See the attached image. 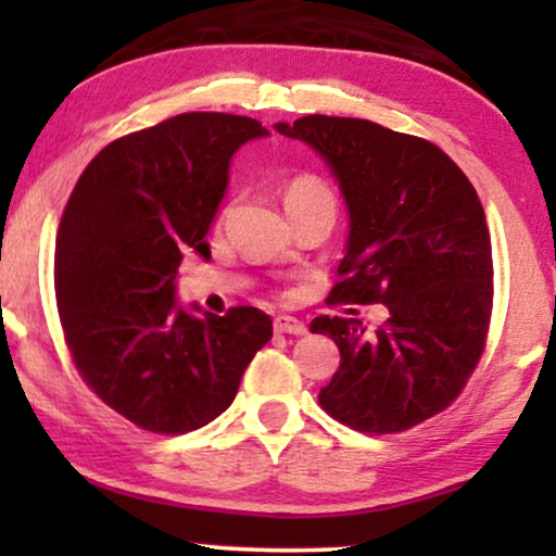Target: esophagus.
Instances as JSON below:
<instances>
[{
	"instance_id": "esophagus-1",
	"label": "esophagus",
	"mask_w": 556,
	"mask_h": 556,
	"mask_svg": "<svg viewBox=\"0 0 556 556\" xmlns=\"http://www.w3.org/2000/svg\"><path fill=\"white\" fill-rule=\"evenodd\" d=\"M274 331H279V334L303 337L305 331H308V327H305V324L295 316H277L274 318Z\"/></svg>"
}]
</instances>
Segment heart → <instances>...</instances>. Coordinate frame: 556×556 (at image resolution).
Listing matches in <instances>:
<instances>
[{
	"instance_id": "obj_1",
	"label": "heart",
	"mask_w": 556,
	"mask_h": 556,
	"mask_svg": "<svg viewBox=\"0 0 556 556\" xmlns=\"http://www.w3.org/2000/svg\"><path fill=\"white\" fill-rule=\"evenodd\" d=\"M334 203V195H331L329 185L324 180H318L314 175H303L295 177L290 185L285 188V206L295 208V206H305V203Z\"/></svg>"
}]
</instances>
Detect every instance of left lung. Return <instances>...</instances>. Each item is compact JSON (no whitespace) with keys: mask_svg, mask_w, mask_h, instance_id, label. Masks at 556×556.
I'll return each instance as SVG.
<instances>
[{"mask_svg":"<svg viewBox=\"0 0 556 556\" xmlns=\"http://www.w3.org/2000/svg\"><path fill=\"white\" fill-rule=\"evenodd\" d=\"M327 162L350 216L329 303H384V327L318 316L340 348L318 402L363 433H394L442 413L473 374L491 318V238L463 169L429 140L368 119L311 114L277 123Z\"/></svg>","mask_w":556,"mask_h":556,"instance_id":"obj_1","label":"left lung"}]
</instances>
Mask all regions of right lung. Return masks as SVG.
<instances>
[{
    "instance_id": "right-lung-1",
    "label": "right lung",
    "mask_w": 556,
    "mask_h": 556,
    "mask_svg": "<svg viewBox=\"0 0 556 556\" xmlns=\"http://www.w3.org/2000/svg\"><path fill=\"white\" fill-rule=\"evenodd\" d=\"M258 119L188 112L101 149L56 232V308L75 366L112 410L156 433L195 431L225 413L271 318L182 305V253L212 258L206 235L229 162Z\"/></svg>"
}]
</instances>
